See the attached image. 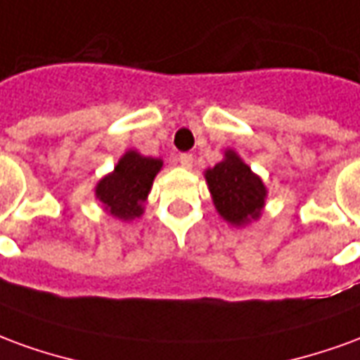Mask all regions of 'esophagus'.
Here are the masks:
<instances>
[{"mask_svg":"<svg viewBox=\"0 0 360 360\" xmlns=\"http://www.w3.org/2000/svg\"><path fill=\"white\" fill-rule=\"evenodd\" d=\"M177 162L181 164V167L191 169V167H193V162H195V158H193V154H179V156H177Z\"/></svg>","mask_w":360,"mask_h":360,"instance_id":"34e87169","label":"esophagus"}]
</instances>
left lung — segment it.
I'll list each match as a JSON object with an SVG mask.
<instances>
[{
    "label": "left lung",
    "mask_w": 360,
    "mask_h": 360,
    "mask_svg": "<svg viewBox=\"0 0 360 360\" xmlns=\"http://www.w3.org/2000/svg\"><path fill=\"white\" fill-rule=\"evenodd\" d=\"M204 177L214 206L227 224L241 227L260 218L268 191L235 150H226L224 160L206 169Z\"/></svg>",
    "instance_id": "1"
}]
</instances>
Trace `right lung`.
I'll return each instance as SVG.
<instances>
[{
	"mask_svg": "<svg viewBox=\"0 0 360 360\" xmlns=\"http://www.w3.org/2000/svg\"><path fill=\"white\" fill-rule=\"evenodd\" d=\"M164 162L160 158L142 156L134 150H129L119 160L115 169L98 181L96 198L113 218L123 221L141 218L154 177Z\"/></svg>",
	"mask_w": 360,
	"mask_h": 360,
	"instance_id": "obj_1",
	"label": "right lung"
}]
</instances>
